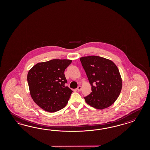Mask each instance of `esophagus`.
Returning <instances> with one entry per match:
<instances>
[{
    "label": "esophagus",
    "mask_w": 150,
    "mask_h": 150,
    "mask_svg": "<svg viewBox=\"0 0 150 150\" xmlns=\"http://www.w3.org/2000/svg\"><path fill=\"white\" fill-rule=\"evenodd\" d=\"M82 87L81 86H79L77 87V90L79 91H80L81 90Z\"/></svg>",
    "instance_id": "1"
}]
</instances>
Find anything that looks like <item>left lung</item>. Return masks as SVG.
I'll list each match as a JSON object with an SVG mask.
<instances>
[{
	"instance_id": "left-lung-1",
	"label": "left lung",
	"mask_w": 150,
	"mask_h": 150,
	"mask_svg": "<svg viewBox=\"0 0 150 150\" xmlns=\"http://www.w3.org/2000/svg\"><path fill=\"white\" fill-rule=\"evenodd\" d=\"M91 85L92 92L84 97L88 105L103 109L117 100L122 88V80L117 65L105 58L91 55L80 58Z\"/></svg>"
}]
</instances>
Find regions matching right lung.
Returning <instances> with one entry per match:
<instances>
[{
  "label": "right lung",
  "mask_w": 150,
  "mask_h": 150,
  "mask_svg": "<svg viewBox=\"0 0 150 150\" xmlns=\"http://www.w3.org/2000/svg\"><path fill=\"white\" fill-rule=\"evenodd\" d=\"M72 62L69 59H53L38 63L27 74L32 100L42 109L55 112L64 108L73 91L65 86V69Z\"/></svg>",
  "instance_id": "obj_1"
}]
</instances>
